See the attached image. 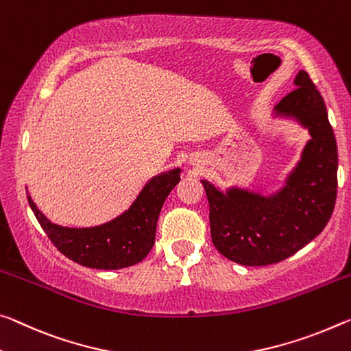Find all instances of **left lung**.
I'll return each mask as SVG.
<instances>
[{
	"mask_svg": "<svg viewBox=\"0 0 351 351\" xmlns=\"http://www.w3.org/2000/svg\"><path fill=\"white\" fill-rule=\"evenodd\" d=\"M293 84L275 110L308 128L311 141L285 189L271 197L242 189L223 193L202 181L214 247L237 264L269 265L289 258L324 231L335 209L337 145L325 101L304 70Z\"/></svg>",
	"mask_w": 351,
	"mask_h": 351,
	"instance_id": "8db88e82",
	"label": "left lung"
}]
</instances>
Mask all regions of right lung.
I'll list each match as a JSON object with an SVG mask.
<instances>
[{"mask_svg": "<svg viewBox=\"0 0 351 351\" xmlns=\"http://www.w3.org/2000/svg\"><path fill=\"white\" fill-rule=\"evenodd\" d=\"M180 171L175 169L154 176L125 214L93 228L54 225L29 195L27 203L49 241L66 258L90 269H125L141 263L153 248L159 213L171 189L180 182Z\"/></svg>", "mask_w": 351, "mask_h": 351, "instance_id": "obj_1", "label": "right lung"}]
</instances>
